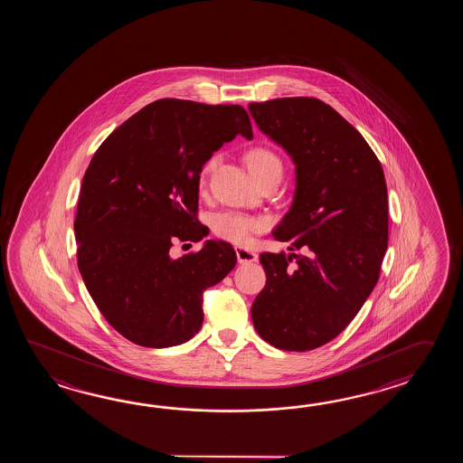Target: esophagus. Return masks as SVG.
<instances>
[{"label": "esophagus", "instance_id": "obj_1", "mask_svg": "<svg viewBox=\"0 0 463 463\" xmlns=\"http://www.w3.org/2000/svg\"><path fill=\"white\" fill-rule=\"evenodd\" d=\"M236 258H238V263H253L258 260V255L253 251H248L245 248H236Z\"/></svg>", "mask_w": 463, "mask_h": 463}]
</instances>
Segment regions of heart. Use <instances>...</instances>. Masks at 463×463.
I'll return each instance as SVG.
<instances>
[{
	"label": "heart",
	"mask_w": 463,
	"mask_h": 463,
	"mask_svg": "<svg viewBox=\"0 0 463 463\" xmlns=\"http://www.w3.org/2000/svg\"><path fill=\"white\" fill-rule=\"evenodd\" d=\"M246 165L250 168V172L258 178L265 177L271 172L281 170L283 172V164L278 158L275 152H271L269 148L256 147L251 148L245 156ZM218 164V157H210L205 165L202 167L200 180L202 184L207 182V178L212 175V172L215 170ZM266 228V223L261 218L251 217L248 213L241 212H220L215 217L212 218V232L235 245H245L246 241L255 235L261 233Z\"/></svg>",
	"instance_id": "b5f03b06"
}]
</instances>
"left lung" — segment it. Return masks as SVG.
<instances>
[{
  "mask_svg": "<svg viewBox=\"0 0 463 463\" xmlns=\"http://www.w3.org/2000/svg\"><path fill=\"white\" fill-rule=\"evenodd\" d=\"M258 128L296 165L293 205L273 232L301 253H261L251 319L266 343L311 351L341 335L373 293L389 240L384 172L364 137L316 98L251 102Z\"/></svg>",
  "mask_w": 463,
  "mask_h": 463,
  "instance_id": "8db88e82",
  "label": "left lung"
}]
</instances>
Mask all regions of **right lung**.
<instances>
[{"mask_svg": "<svg viewBox=\"0 0 463 463\" xmlns=\"http://www.w3.org/2000/svg\"><path fill=\"white\" fill-rule=\"evenodd\" d=\"M241 134L253 137L241 106L160 99L109 136L89 164L74 235L89 295L134 345L187 343L203 323V291L235 268L227 241L172 258L175 241H200V172L213 152Z\"/></svg>", "mask_w": 463, "mask_h": 463, "instance_id": "1", "label": "right lung"}]
</instances>
